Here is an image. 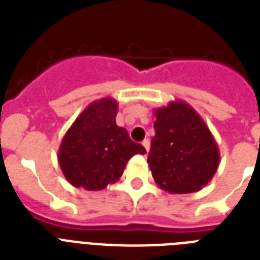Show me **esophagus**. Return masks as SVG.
Returning a JSON list of instances; mask_svg holds the SVG:
<instances>
[{
    "label": "esophagus",
    "mask_w": 260,
    "mask_h": 260,
    "mask_svg": "<svg viewBox=\"0 0 260 260\" xmlns=\"http://www.w3.org/2000/svg\"><path fill=\"white\" fill-rule=\"evenodd\" d=\"M142 144H143V147L146 148L147 152H148V150H150V140H148V139H144V140L142 142Z\"/></svg>",
    "instance_id": "1"
}]
</instances>
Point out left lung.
<instances>
[{
    "label": "left lung",
    "instance_id": "1",
    "mask_svg": "<svg viewBox=\"0 0 260 260\" xmlns=\"http://www.w3.org/2000/svg\"><path fill=\"white\" fill-rule=\"evenodd\" d=\"M148 166L156 185L173 194L194 193L217 171L220 151L202 117L185 101L154 109Z\"/></svg>",
    "mask_w": 260,
    "mask_h": 260
}]
</instances>
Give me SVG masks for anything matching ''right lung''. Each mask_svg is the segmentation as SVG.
Segmentation results:
<instances>
[{"mask_svg":"<svg viewBox=\"0 0 260 260\" xmlns=\"http://www.w3.org/2000/svg\"><path fill=\"white\" fill-rule=\"evenodd\" d=\"M117 108V101L110 97L91 102L63 136L59 166L75 187L105 189L120 179L134 155L146 154V148L116 124Z\"/></svg>","mask_w":260,"mask_h":260,"instance_id":"1","label":"right lung"}]
</instances>
